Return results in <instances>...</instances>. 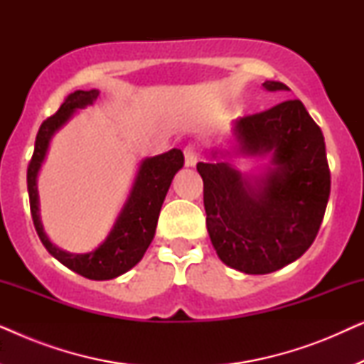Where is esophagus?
<instances>
[{
    "label": "esophagus",
    "mask_w": 364,
    "mask_h": 364,
    "mask_svg": "<svg viewBox=\"0 0 364 364\" xmlns=\"http://www.w3.org/2000/svg\"><path fill=\"white\" fill-rule=\"evenodd\" d=\"M183 161H186L187 167H193L198 161V152L196 146H187L183 149Z\"/></svg>",
    "instance_id": "esophagus-1"
}]
</instances>
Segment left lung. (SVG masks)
Wrapping results in <instances>:
<instances>
[{
    "label": "left lung",
    "mask_w": 364,
    "mask_h": 364,
    "mask_svg": "<svg viewBox=\"0 0 364 364\" xmlns=\"http://www.w3.org/2000/svg\"><path fill=\"white\" fill-rule=\"evenodd\" d=\"M262 86L288 91L277 81ZM233 134L238 152H272L275 168L252 186L228 162H198L207 230L225 265L265 275L300 258L320 230L331 187L325 137L300 99L238 119Z\"/></svg>",
    "instance_id": "left-lung-1"
}]
</instances>
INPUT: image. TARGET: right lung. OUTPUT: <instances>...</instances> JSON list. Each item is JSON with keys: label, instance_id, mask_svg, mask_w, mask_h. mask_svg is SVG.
I'll use <instances>...</instances> for the list:
<instances>
[{"label": "right lung", "instance_id": "add662e5", "mask_svg": "<svg viewBox=\"0 0 364 364\" xmlns=\"http://www.w3.org/2000/svg\"><path fill=\"white\" fill-rule=\"evenodd\" d=\"M97 96L99 91L96 89L74 91L61 104L58 112L41 124L36 142H34L33 157L28 166V192L34 228H36L39 240L43 242L46 250L69 270L76 272L89 280H111V278L122 275L132 267H136L151 245L164 198L167 196L173 176L183 166V154L181 149H172L161 156L146 159L141 164L131 196H129L116 225L102 242V245H99L96 250L89 253H68L53 245L43 230L41 220H39L36 188L38 171L46 156L53 134L69 121L74 111L92 104Z\"/></svg>", "mask_w": 364, "mask_h": 364}]
</instances>
